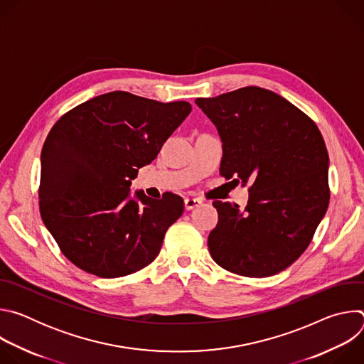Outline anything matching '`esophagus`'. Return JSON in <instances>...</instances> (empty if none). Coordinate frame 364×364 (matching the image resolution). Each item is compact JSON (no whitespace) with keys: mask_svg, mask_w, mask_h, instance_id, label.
I'll return each instance as SVG.
<instances>
[{"mask_svg":"<svg viewBox=\"0 0 364 364\" xmlns=\"http://www.w3.org/2000/svg\"><path fill=\"white\" fill-rule=\"evenodd\" d=\"M200 204H201V200H200V198L187 197V198L184 200V207H186V210H193L194 207H197V205H200Z\"/></svg>","mask_w":364,"mask_h":364,"instance_id":"obj_1","label":"esophagus"}]
</instances>
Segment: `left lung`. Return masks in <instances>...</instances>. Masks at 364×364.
Listing matches in <instances>:
<instances>
[{"label":"left lung","mask_w":364,"mask_h":364,"mask_svg":"<svg viewBox=\"0 0 364 364\" xmlns=\"http://www.w3.org/2000/svg\"><path fill=\"white\" fill-rule=\"evenodd\" d=\"M223 142L220 176L249 184L245 210L216 200L213 261L249 278L275 275L304 253L328 201V152L316 122L272 90L246 86L197 97Z\"/></svg>","instance_id":"8db88e82"}]
</instances>
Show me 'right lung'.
I'll list each match as a JSON object with an SVG mask.
<instances>
[{"mask_svg": "<svg viewBox=\"0 0 364 364\" xmlns=\"http://www.w3.org/2000/svg\"><path fill=\"white\" fill-rule=\"evenodd\" d=\"M190 112L186 100L115 90L80 103L50 129L41 149L40 215L73 265L119 278L159 256L184 201L174 193L155 200L136 191L132 198L129 186Z\"/></svg>", "mask_w": 364, "mask_h": 364, "instance_id": "right-lung-1", "label": "right lung"}]
</instances>
